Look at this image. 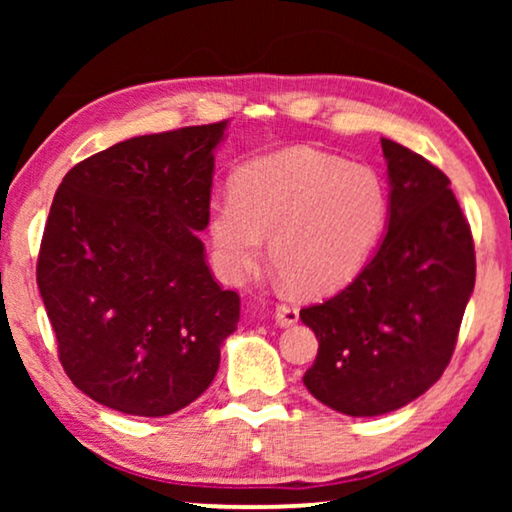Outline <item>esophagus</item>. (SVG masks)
Listing matches in <instances>:
<instances>
[{
	"label": "esophagus",
	"mask_w": 512,
	"mask_h": 512,
	"mask_svg": "<svg viewBox=\"0 0 512 512\" xmlns=\"http://www.w3.org/2000/svg\"><path fill=\"white\" fill-rule=\"evenodd\" d=\"M298 319H300L298 307H293V305H277L275 307V321L282 328L298 324Z\"/></svg>",
	"instance_id": "obj_1"
}]
</instances>
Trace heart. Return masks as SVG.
I'll return each mask as SVG.
<instances>
[{"instance_id": "obj_1", "label": "heart", "mask_w": 512, "mask_h": 512, "mask_svg": "<svg viewBox=\"0 0 512 512\" xmlns=\"http://www.w3.org/2000/svg\"><path fill=\"white\" fill-rule=\"evenodd\" d=\"M387 214V186L375 170L289 146L244 165L233 193L209 205L216 272L228 284L242 282L270 237L279 277L300 296H326L361 270Z\"/></svg>"}]
</instances>
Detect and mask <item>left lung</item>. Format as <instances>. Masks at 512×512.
<instances>
[{
  "label": "left lung",
  "instance_id": "left-lung-1",
  "mask_svg": "<svg viewBox=\"0 0 512 512\" xmlns=\"http://www.w3.org/2000/svg\"><path fill=\"white\" fill-rule=\"evenodd\" d=\"M382 153L387 235L352 284L300 310L319 340L305 387L349 417L387 415L440 380L475 286L471 226L450 179L391 139Z\"/></svg>",
  "mask_w": 512,
  "mask_h": 512
}]
</instances>
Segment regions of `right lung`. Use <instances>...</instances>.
<instances>
[{"label":"right lung","mask_w":512,"mask_h":512,"mask_svg":"<svg viewBox=\"0 0 512 512\" xmlns=\"http://www.w3.org/2000/svg\"><path fill=\"white\" fill-rule=\"evenodd\" d=\"M228 121L142 135L65 174L48 214L37 284L69 380L125 415L165 417L219 370L240 296L214 282V149Z\"/></svg>","instance_id":"add662e5"}]
</instances>
